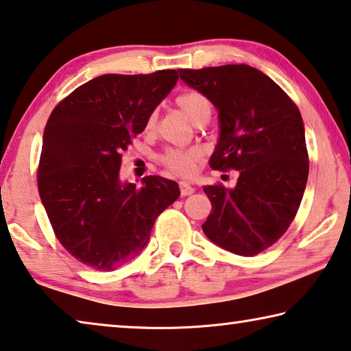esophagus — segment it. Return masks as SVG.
Masks as SVG:
<instances>
[{
    "label": "esophagus",
    "instance_id": "esophagus-1",
    "mask_svg": "<svg viewBox=\"0 0 351 351\" xmlns=\"http://www.w3.org/2000/svg\"><path fill=\"white\" fill-rule=\"evenodd\" d=\"M179 186H180V194H182V196H189V194L194 193V188L189 185V183H186V182H180Z\"/></svg>",
    "mask_w": 351,
    "mask_h": 351
}]
</instances>
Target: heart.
Wrapping results in <instances>:
<instances>
[{
  "label": "heart",
  "mask_w": 351,
  "mask_h": 351,
  "mask_svg": "<svg viewBox=\"0 0 351 351\" xmlns=\"http://www.w3.org/2000/svg\"><path fill=\"white\" fill-rule=\"evenodd\" d=\"M177 106L180 110L196 124H205L208 123L211 118V101L204 93L197 90H186L176 97ZM155 119H157V113H151L147 119V128H154ZM202 152L197 147H168L160 154V163H162L166 169L171 171L172 174L188 177L196 171V166L199 163Z\"/></svg>",
  "instance_id": "b5f03b06"
}]
</instances>
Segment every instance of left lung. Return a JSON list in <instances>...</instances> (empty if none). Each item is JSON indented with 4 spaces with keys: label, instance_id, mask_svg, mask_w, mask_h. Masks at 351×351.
<instances>
[{
    "label": "left lung",
    "instance_id": "obj_1",
    "mask_svg": "<svg viewBox=\"0 0 351 351\" xmlns=\"http://www.w3.org/2000/svg\"><path fill=\"white\" fill-rule=\"evenodd\" d=\"M179 71L219 112L211 169L239 171L233 189L221 183L204 186L211 202L204 233L237 255L261 254L289 228L306 188L300 110L271 77L244 63Z\"/></svg>",
    "mask_w": 351,
    "mask_h": 351
}]
</instances>
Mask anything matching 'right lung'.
I'll return each instance as SVG.
<instances>
[{"mask_svg": "<svg viewBox=\"0 0 351 351\" xmlns=\"http://www.w3.org/2000/svg\"><path fill=\"white\" fill-rule=\"evenodd\" d=\"M179 79L176 70L104 74L54 107L37 169L40 199L56 238L96 271H114L147 244L158 215L180 196L179 185L146 176L119 182L121 152Z\"/></svg>", "mask_w": 351, "mask_h": 351, "instance_id": "right-lung-1", "label": "right lung"}]
</instances>
